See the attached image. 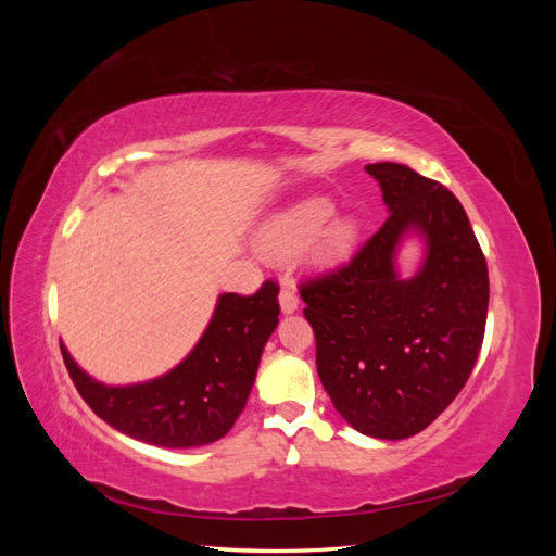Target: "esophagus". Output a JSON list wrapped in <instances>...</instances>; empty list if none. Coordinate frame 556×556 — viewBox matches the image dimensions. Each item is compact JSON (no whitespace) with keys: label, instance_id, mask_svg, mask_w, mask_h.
I'll use <instances>...</instances> for the list:
<instances>
[{"label":"esophagus","instance_id":"1","mask_svg":"<svg viewBox=\"0 0 556 556\" xmlns=\"http://www.w3.org/2000/svg\"><path fill=\"white\" fill-rule=\"evenodd\" d=\"M278 299H280L282 313H294L299 308V296H296V290H294V285L290 280H282L280 282Z\"/></svg>","mask_w":556,"mask_h":556}]
</instances>
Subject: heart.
<instances>
[{
  "label": "heart",
  "instance_id": "1",
  "mask_svg": "<svg viewBox=\"0 0 556 556\" xmlns=\"http://www.w3.org/2000/svg\"><path fill=\"white\" fill-rule=\"evenodd\" d=\"M329 199H306L274 217L260 237V248L274 260H290L313 245L317 264H339L359 239V220L355 215H336Z\"/></svg>",
  "mask_w": 556,
  "mask_h": 556
}]
</instances>
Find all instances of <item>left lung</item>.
<instances>
[{
  "mask_svg": "<svg viewBox=\"0 0 556 556\" xmlns=\"http://www.w3.org/2000/svg\"><path fill=\"white\" fill-rule=\"evenodd\" d=\"M390 208L352 260L299 285L315 364L333 408L374 439L427 429L457 399L484 339L490 276L464 206L406 164H368ZM408 228L428 241L417 277L401 281L393 250Z\"/></svg>",
  "mask_w": 556,
  "mask_h": 556,
  "instance_id": "8db88e82",
  "label": "left lung"
}]
</instances>
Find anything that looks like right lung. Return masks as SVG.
<instances>
[{
  "mask_svg": "<svg viewBox=\"0 0 556 556\" xmlns=\"http://www.w3.org/2000/svg\"><path fill=\"white\" fill-rule=\"evenodd\" d=\"M278 315L274 280L250 296L227 292L197 348L174 371L129 387L92 380L60 348L78 394L113 429L157 447H194L223 439L237 422Z\"/></svg>",
  "mask_w": 556,
  "mask_h": 556,
  "instance_id": "1",
  "label": "right lung"
}]
</instances>
